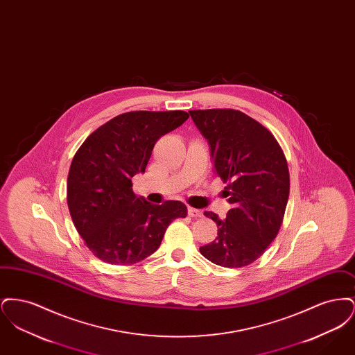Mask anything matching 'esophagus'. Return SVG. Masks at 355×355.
Returning a JSON list of instances; mask_svg holds the SVG:
<instances>
[{
    "label": "esophagus",
    "instance_id": "1",
    "mask_svg": "<svg viewBox=\"0 0 355 355\" xmlns=\"http://www.w3.org/2000/svg\"><path fill=\"white\" fill-rule=\"evenodd\" d=\"M187 214H189L190 217H193V218H200V217H202V211L198 210V209H194V207H189V209H187Z\"/></svg>",
    "mask_w": 355,
    "mask_h": 355
}]
</instances>
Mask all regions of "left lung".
<instances>
[{
    "label": "left lung",
    "mask_w": 355,
    "mask_h": 355,
    "mask_svg": "<svg viewBox=\"0 0 355 355\" xmlns=\"http://www.w3.org/2000/svg\"><path fill=\"white\" fill-rule=\"evenodd\" d=\"M207 139L214 173L227 184L223 196L233 205L217 223L218 236L200 248L210 262L243 268L258 259L278 234L286 210L290 175L286 157L263 125L234 109L189 112Z\"/></svg>",
    "instance_id": "obj_1"
}]
</instances>
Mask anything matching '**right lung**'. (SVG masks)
I'll use <instances>...</instances> for the list:
<instances>
[{
  "label": "right lung",
  "mask_w": 355,
  "mask_h": 355,
  "mask_svg": "<svg viewBox=\"0 0 355 355\" xmlns=\"http://www.w3.org/2000/svg\"><path fill=\"white\" fill-rule=\"evenodd\" d=\"M187 119L182 110L128 112L94 130L76 153L67 186L69 211L85 245L103 262L145 259L159 248L170 223L187 216L185 203L153 205L132 189L158 138Z\"/></svg>",
  "instance_id": "obj_1"
}]
</instances>
